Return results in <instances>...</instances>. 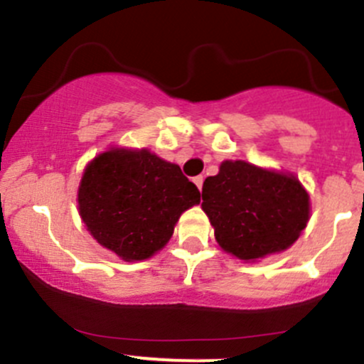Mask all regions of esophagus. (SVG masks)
I'll use <instances>...</instances> for the list:
<instances>
[{
  "instance_id": "obj_1",
  "label": "esophagus",
  "mask_w": 364,
  "mask_h": 364,
  "mask_svg": "<svg viewBox=\"0 0 364 364\" xmlns=\"http://www.w3.org/2000/svg\"><path fill=\"white\" fill-rule=\"evenodd\" d=\"M193 182L196 183L198 189L201 191V187H203V177H201V175H198V177H194V178H193Z\"/></svg>"
}]
</instances>
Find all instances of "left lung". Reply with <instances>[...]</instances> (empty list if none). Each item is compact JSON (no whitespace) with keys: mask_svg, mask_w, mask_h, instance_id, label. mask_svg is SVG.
<instances>
[{"mask_svg":"<svg viewBox=\"0 0 364 364\" xmlns=\"http://www.w3.org/2000/svg\"><path fill=\"white\" fill-rule=\"evenodd\" d=\"M201 194L217 243L243 261L289 249L310 217L309 193L294 175L245 161H224Z\"/></svg>","mask_w":364,"mask_h":364,"instance_id":"left-lung-1","label":"left lung"}]
</instances>
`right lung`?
<instances>
[{"mask_svg": "<svg viewBox=\"0 0 364 364\" xmlns=\"http://www.w3.org/2000/svg\"><path fill=\"white\" fill-rule=\"evenodd\" d=\"M200 203L181 168L147 149H112L91 161L78 186V212L89 233L124 261L163 249L178 217Z\"/></svg>", "mask_w": 364, "mask_h": 364, "instance_id": "right-lung-1", "label": "right lung"}]
</instances>
